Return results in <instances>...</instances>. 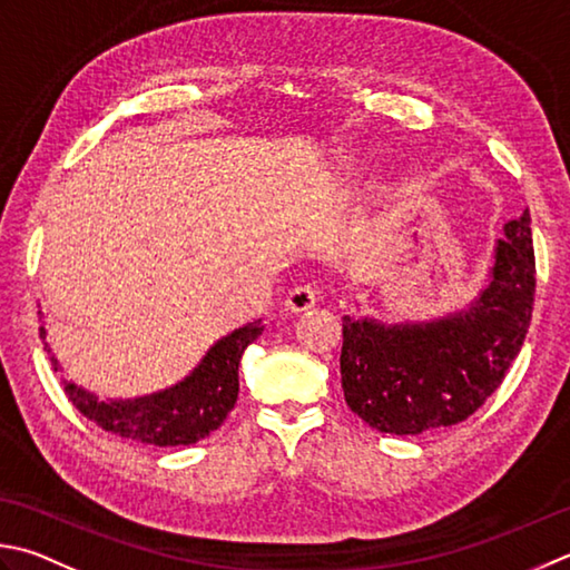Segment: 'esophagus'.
Returning a JSON list of instances; mask_svg holds the SVG:
<instances>
[{"label":"esophagus","mask_w":570,"mask_h":570,"mask_svg":"<svg viewBox=\"0 0 570 570\" xmlns=\"http://www.w3.org/2000/svg\"><path fill=\"white\" fill-rule=\"evenodd\" d=\"M316 301H318V292H316V288L304 284V286H296V288H292V292H288V296H286V308L292 311V314H301V311L314 308Z\"/></svg>","instance_id":"esophagus-1"}]
</instances>
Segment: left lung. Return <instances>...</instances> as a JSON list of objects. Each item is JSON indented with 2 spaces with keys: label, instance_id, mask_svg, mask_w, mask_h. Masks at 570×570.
I'll return each instance as SVG.
<instances>
[{
  "label": "left lung",
  "instance_id": "8db88e82",
  "mask_svg": "<svg viewBox=\"0 0 570 570\" xmlns=\"http://www.w3.org/2000/svg\"><path fill=\"white\" fill-rule=\"evenodd\" d=\"M537 262L531 215L504 225L487 284L470 306L432 321L343 316L341 385L377 432L422 434L472 415L504 381L527 338Z\"/></svg>",
  "mask_w": 570,
  "mask_h": 570
}]
</instances>
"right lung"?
Returning a JSON list of instances; mask_svg holds the SVG:
<instances>
[{"label":"right lung","instance_id":"add662e5","mask_svg":"<svg viewBox=\"0 0 570 570\" xmlns=\"http://www.w3.org/2000/svg\"><path fill=\"white\" fill-rule=\"evenodd\" d=\"M262 318L234 328L212 345L193 373L173 387L158 390L153 395L132 400H98V395L88 393L86 387L71 381H63V390L83 417L110 434H118V438L155 444V448L195 444L197 440L207 438L209 432H215L237 403L242 353L262 336ZM39 336L43 338V348L51 353L47 328L41 326ZM51 363L53 371H59V361L53 355Z\"/></svg>","mask_w":570,"mask_h":570}]
</instances>
